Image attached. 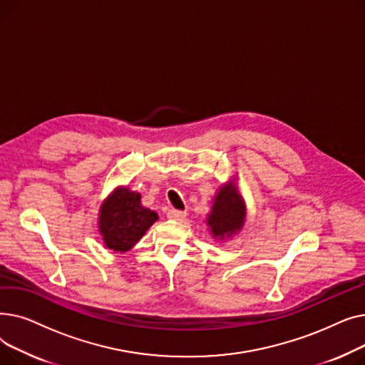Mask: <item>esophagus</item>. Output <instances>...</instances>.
I'll return each instance as SVG.
<instances>
[{
	"label": "esophagus",
	"mask_w": 365,
	"mask_h": 365,
	"mask_svg": "<svg viewBox=\"0 0 365 365\" xmlns=\"http://www.w3.org/2000/svg\"><path fill=\"white\" fill-rule=\"evenodd\" d=\"M167 217L173 219V220H182L186 217L185 212H180V210H175V208H170L167 212Z\"/></svg>",
	"instance_id": "1"
}]
</instances>
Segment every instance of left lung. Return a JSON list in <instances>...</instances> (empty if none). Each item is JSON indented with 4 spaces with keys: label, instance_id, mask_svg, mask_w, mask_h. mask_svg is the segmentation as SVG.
Listing matches in <instances>:
<instances>
[{
    "label": "left lung",
    "instance_id": "left-lung-1",
    "mask_svg": "<svg viewBox=\"0 0 365 365\" xmlns=\"http://www.w3.org/2000/svg\"><path fill=\"white\" fill-rule=\"evenodd\" d=\"M207 223L215 237L223 238L240 231L244 223V205L231 185L223 186L215 200Z\"/></svg>",
    "mask_w": 365,
    "mask_h": 365
}]
</instances>
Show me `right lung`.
<instances>
[{
  "label": "right lung",
  "mask_w": 365,
  "mask_h": 365,
  "mask_svg": "<svg viewBox=\"0 0 365 365\" xmlns=\"http://www.w3.org/2000/svg\"><path fill=\"white\" fill-rule=\"evenodd\" d=\"M157 220L155 212L142 207L139 194L120 187L102 205L99 229L106 247L123 253L130 250Z\"/></svg>",
  "instance_id": "1"
}]
</instances>
